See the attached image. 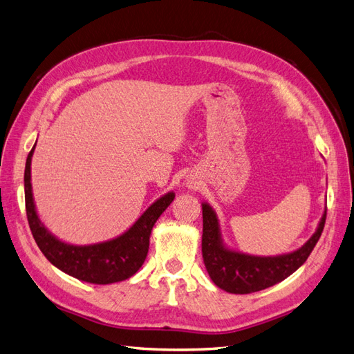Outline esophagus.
I'll return each mask as SVG.
<instances>
[{
	"label": "esophagus",
	"instance_id": "1",
	"mask_svg": "<svg viewBox=\"0 0 354 354\" xmlns=\"http://www.w3.org/2000/svg\"><path fill=\"white\" fill-rule=\"evenodd\" d=\"M187 187H190V189H194L195 186H194V183H192V181H190V183H187Z\"/></svg>",
	"mask_w": 354,
	"mask_h": 354
}]
</instances>
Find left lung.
<instances>
[{
  "label": "left lung",
  "instance_id": "8db88e82",
  "mask_svg": "<svg viewBox=\"0 0 354 354\" xmlns=\"http://www.w3.org/2000/svg\"><path fill=\"white\" fill-rule=\"evenodd\" d=\"M202 259L211 281L230 294H251L282 282L301 267L322 234L326 208L310 239L298 250L279 255H252L230 248L223 239L217 212L202 202Z\"/></svg>",
  "mask_w": 354,
  "mask_h": 354
}]
</instances>
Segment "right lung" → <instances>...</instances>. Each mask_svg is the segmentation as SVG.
Masks as SVG:
<instances>
[{
  "label": "right lung",
  "mask_w": 354,
  "mask_h": 354,
  "mask_svg": "<svg viewBox=\"0 0 354 354\" xmlns=\"http://www.w3.org/2000/svg\"><path fill=\"white\" fill-rule=\"evenodd\" d=\"M35 146L37 143L26 159L25 202L30 232L46 259L59 270L75 279L95 285L122 282L136 274L146 260L149 239H151L155 223L174 201V192H168L158 198L133 226L120 236L88 245L69 243L53 234L38 216L30 183V164Z\"/></svg>",
  "instance_id": "1"
}]
</instances>
